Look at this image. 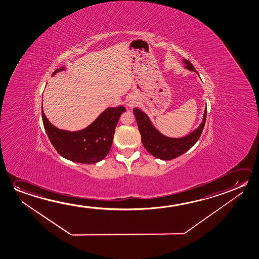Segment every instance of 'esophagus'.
Returning a JSON list of instances; mask_svg holds the SVG:
<instances>
[{
    "label": "esophagus",
    "mask_w": 259,
    "mask_h": 259,
    "mask_svg": "<svg viewBox=\"0 0 259 259\" xmlns=\"http://www.w3.org/2000/svg\"><path fill=\"white\" fill-rule=\"evenodd\" d=\"M134 106V103H130V104H128V107H131V108H132V107Z\"/></svg>",
    "instance_id": "1"
}]
</instances>
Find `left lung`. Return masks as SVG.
I'll use <instances>...</instances> for the list:
<instances>
[{"instance_id":"1","label":"left lung","mask_w":259,"mask_h":259,"mask_svg":"<svg viewBox=\"0 0 259 259\" xmlns=\"http://www.w3.org/2000/svg\"><path fill=\"white\" fill-rule=\"evenodd\" d=\"M184 62L186 64L185 68L193 72H197L189 60L185 59ZM133 112L136 117L144 147L153 156L162 160L175 159L186 152L187 150H189L200 139L201 132L205 125L207 116V110H205L203 121L198 128L189 135L181 139H172L162 135L160 132H157L156 128L153 127L148 116L146 115L143 111H140V109L134 108Z\"/></svg>"}]
</instances>
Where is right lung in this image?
<instances>
[{
  "instance_id": "obj_1",
  "label": "right lung",
  "mask_w": 259,
  "mask_h": 259,
  "mask_svg": "<svg viewBox=\"0 0 259 259\" xmlns=\"http://www.w3.org/2000/svg\"><path fill=\"white\" fill-rule=\"evenodd\" d=\"M65 67L54 72L58 73ZM123 106L109 108L103 111L89 127L79 132L62 131L50 123L42 111V119L50 142L60 156L82 164H95L103 160L112 145L115 127Z\"/></svg>"
}]
</instances>
